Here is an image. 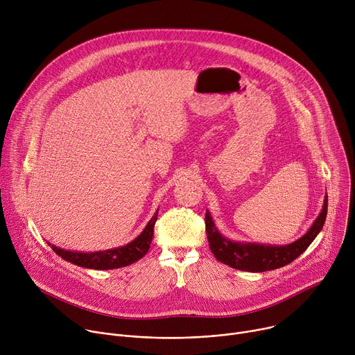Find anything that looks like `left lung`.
<instances>
[{
	"label": "left lung",
	"mask_w": 355,
	"mask_h": 355,
	"mask_svg": "<svg viewBox=\"0 0 355 355\" xmlns=\"http://www.w3.org/2000/svg\"><path fill=\"white\" fill-rule=\"evenodd\" d=\"M327 215V196H324V204L320 215L313 222L311 229L293 243L285 245L271 244H256L244 243L226 239L216 229L209 211L205 215V226L209 241V248L218 261L241 271L248 272H264L275 268H281L295 259H297L305 251L311 243L316 239L322 230Z\"/></svg>",
	"instance_id": "8db88e82"
}]
</instances>
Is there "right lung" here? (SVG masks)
Here are the masks:
<instances>
[{"instance_id":"right-lung-1","label":"right lung","mask_w":355,"mask_h":355,"mask_svg":"<svg viewBox=\"0 0 355 355\" xmlns=\"http://www.w3.org/2000/svg\"><path fill=\"white\" fill-rule=\"evenodd\" d=\"M157 214L150 219V222L146 225L143 232L130 243L105 250V251H95V252H77V251H70V250H63L60 247H56L53 244L49 245L53 248L58 256L64 259L66 261H70L78 267L84 268H92V270H114V268H121L126 267L129 264H133L139 261L141 257L146 256V252L150 248L151 239H153L155 233V223L157 220Z\"/></svg>"}]
</instances>
